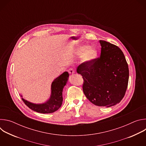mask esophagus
Wrapping results in <instances>:
<instances>
[{
    "instance_id": "1",
    "label": "esophagus",
    "mask_w": 146,
    "mask_h": 146,
    "mask_svg": "<svg viewBox=\"0 0 146 146\" xmlns=\"http://www.w3.org/2000/svg\"><path fill=\"white\" fill-rule=\"evenodd\" d=\"M68 72L70 74H73L75 73V71L73 68H70L68 70Z\"/></svg>"
}]
</instances>
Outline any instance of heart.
<instances>
[{
	"label": "heart",
	"instance_id": "b5f03b06",
	"mask_svg": "<svg viewBox=\"0 0 146 146\" xmlns=\"http://www.w3.org/2000/svg\"><path fill=\"white\" fill-rule=\"evenodd\" d=\"M77 55H81V62L88 64L95 59L99 54V51L95 47H91L89 45L84 44L78 47L76 50Z\"/></svg>",
	"mask_w": 146,
	"mask_h": 146
}]
</instances>
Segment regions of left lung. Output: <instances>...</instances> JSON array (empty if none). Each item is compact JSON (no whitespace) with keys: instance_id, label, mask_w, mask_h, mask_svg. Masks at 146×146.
<instances>
[{"instance_id":"8db88e82","label":"left lung","mask_w":146,"mask_h":146,"mask_svg":"<svg viewBox=\"0 0 146 146\" xmlns=\"http://www.w3.org/2000/svg\"><path fill=\"white\" fill-rule=\"evenodd\" d=\"M100 56L79 65L77 72L84 80L82 90L94 105L109 108L119 103L125 94L129 69L121 50L108 41L99 40Z\"/></svg>"}]
</instances>
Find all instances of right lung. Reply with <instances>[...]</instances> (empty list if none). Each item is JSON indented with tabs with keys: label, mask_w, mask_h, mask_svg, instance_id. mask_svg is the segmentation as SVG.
I'll return each mask as SVG.
<instances>
[{
	"label": "right lung",
	"mask_w": 146,
	"mask_h": 146,
	"mask_svg": "<svg viewBox=\"0 0 146 146\" xmlns=\"http://www.w3.org/2000/svg\"><path fill=\"white\" fill-rule=\"evenodd\" d=\"M69 74L68 72L60 74L52 82L51 87V95L50 98L44 103L36 104L29 102L22 97L23 102L31 110L40 113H52L58 110L62 106L63 102L62 92L64 87L66 85Z\"/></svg>",
	"instance_id": "right-lung-1"
}]
</instances>
